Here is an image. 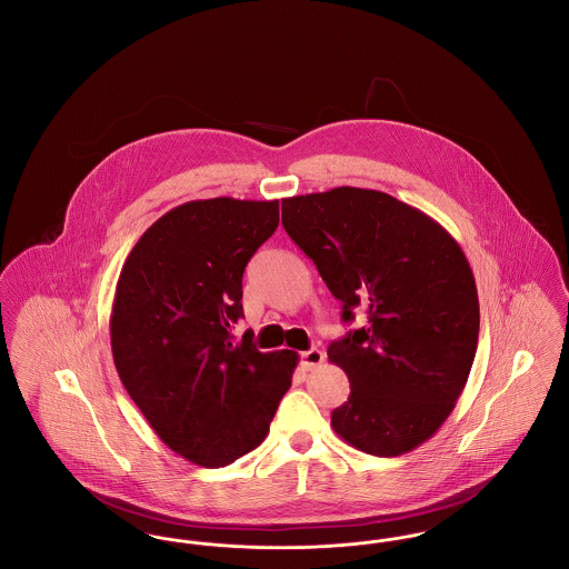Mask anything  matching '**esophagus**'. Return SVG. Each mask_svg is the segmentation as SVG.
Returning a JSON list of instances; mask_svg holds the SVG:
<instances>
[{"label": "esophagus", "instance_id": "34e87169", "mask_svg": "<svg viewBox=\"0 0 569 569\" xmlns=\"http://www.w3.org/2000/svg\"><path fill=\"white\" fill-rule=\"evenodd\" d=\"M322 362H325V352L318 350V348H311V350L300 353V365H302L307 371L318 369Z\"/></svg>", "mask_w": 569, "mask_h": 569}]
</instances>
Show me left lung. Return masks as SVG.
Returning a JSON list of instances; mask_svg holds the SVG:
<instances>
[{"instance_id": "8db88e82", "label": "left lung", "mask_w": 569, "mask_h": 569, "mask_svg": "<svg viewBox=\"0 0 569 569\" xmlns=\"http://www.w3.org/2000/svg\"><path fill=\"white\" fill-rule=\"evenodd\" d=\"M281 223L341 300L343 322L369 309V325L328 346L350 379L335 433L373 457L418 448L452 413L478 348V290L460 244L433 217L360 188L283 198Z\"/></svg>"}]
</instances>
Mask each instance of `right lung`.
I'll list each match as a JSON object with an SVG mask.
<instances>
[{"label": "right lung", "mask_w": 569, "mask_h": 569, "mask_svg": "<svg viewBox=\"0 0 569 569\" xmlns=\"http://www.w3.org/2000/svg\"><path fill=\"white\" fill-rule=\"evenodd\" d=\"M277 223V200H191L147 228L117 281V373L163 443L200 467L258 448L292 386L297 352L232 335L244 267Z\"/></svg>", "instance_id": "obj_1"}]
</instances>
